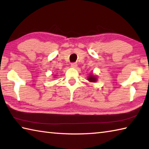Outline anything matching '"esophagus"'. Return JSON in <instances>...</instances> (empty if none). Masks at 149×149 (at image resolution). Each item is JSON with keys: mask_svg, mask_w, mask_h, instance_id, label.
<instances>
[{"mask_svg": "<svg viewBox=\"0 0 149 149\" xmlns=\"http://www.w3.org/2000/svg\"><path fill=\"white\" fill-rule=\"evenodd\" d=\"M71 66L72 68H76L77 66V64L75 62H73V63H72V64H71Z\"/></svg>", "mask_w": 149, "mask_h": 149, "instance_id": "obj_1", "label": "esophagus"}]
</instances>
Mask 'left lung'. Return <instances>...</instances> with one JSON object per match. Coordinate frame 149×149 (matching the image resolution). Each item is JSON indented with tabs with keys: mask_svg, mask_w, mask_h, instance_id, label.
Masks as SVG:
<instances>
[{
	"mask_svg": "<svg viewBox=\"0 0 149 149\" xmlns=\"http://www.w3.org/2000/svg\"><path fill=\"white\" fill-rule=\"evenodd\" d=\"M88 80L89 81L91 82H95L97 81V78L93 75H91L89 76V78H88Z\"/></svg>",
	"mask_w": 149,
	"mask_h": 149,
	"instance_id": "obj_1",
	"label": "left lung"
}]
</instances>
